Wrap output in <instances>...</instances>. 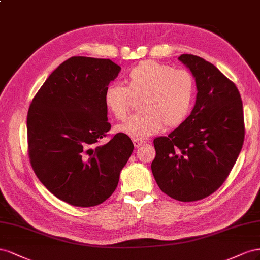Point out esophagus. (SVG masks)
I'll list each match as a JSON object with an SVG mask.
<instances>
[{"label": "esophagus", "mask_w": 260, "mask_h": 260, "mask_svg": "<svg viewBox=\"0 0 260 260\" xmlns=\"http://www.w3.org/2000/svg\"><path fill=\"white\" fill-rule=\"evenodd\" d=\"M133 144H134L135 148L142 146L145 144V140H139V139H133Z\"/></svg>", "instance_id": "obj_1"}]
</instances>
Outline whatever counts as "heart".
Returning <instances> with one entry per match:
<instances>
[{
	"mask_svg": "<svg viewBox=\"0 0 260 260\" xmlns=\"http://www.w3.org/2000/svg\"><path fill=\"white\" fill-rule=\"evenodd\" d=\"M140 112L118 126V131L134 139H146L163 127L180 126L189 113L194 98V79L185 70L153 60L139 62L124 77V87L109 85L103 102L109 113L124 121L137 97Z\"/></svg>",
	"mask_w": 260,
	"mask_h": 260,
	"instance_id": "obj_1",
	"label": "heart"
}]
</instances>
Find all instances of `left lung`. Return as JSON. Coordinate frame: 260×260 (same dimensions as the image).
<instances>
[{
  "mask_svg": "<svg viewBox=\"0 0 260 260\" xmlns=\"http://www.w3.org/2000/svg\"><path fill=\"white\" fill-rule=\"evenodd\" d=\"M179 60L195 77L196 103L179 127L153 140L151 171L165 194L187 203L208 197L224 183L243 147L245 125L232 80L197 55Z\"/></svg>",
  "mask_w": 260,
  "mask_h": 260,
  "instance_id": "obj_1",
  "label": "left lung"
}]
</instances>
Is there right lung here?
<instances>
[{
	"label": "right lung",
	"mask_w": 260,
	"mask_h": 260,
	"mask_svg": "<svg viewBox=\"0 0 260 260\" xmlns=\"http://www.w3.org/2000/svg\"><path fill=\"white\" fill-rule=\"evenodd\" d=\"M121 68L109 58L73 56L51 74L27 114L28 155L52 194L88 208L113 194L134 149L131 138L111 136L103 94Z\"/></svg>",
	"instance_id": "obj_1"
}]
</instances>
